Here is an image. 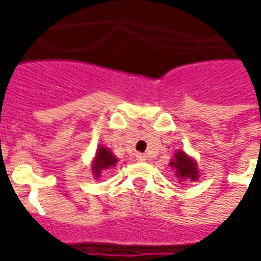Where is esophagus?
Masks as SVG:
<instances>
[{
	"instance_id": "esophagus-1",
	"label": "esophagus",
	"mask_w": 261,
	"mask_h": 261,
	"mask_svg": "<svg viewBox=\"0 0 261 261\" xmlns=\"http://www.w3.org/2000/svg\"><path fill=\"white\" fill-rule=\"evenodd\" d=\"M137 159L140 162H144V161H147V155L145 153H137Z\"/></svg>"
}]
</instances>
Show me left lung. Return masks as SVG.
Returning a JSON list of instances; mask_svg holds the SVG:
<instances>
[{"instance_id": "left-lung-1", "label": "left lung", "mask_w": 261, "mask_h": 261, "mask_svg": "<svg viewBox=\"0 0 261 261\" xmlns=\"http://www.w3.org/2000/svg\"><path fill=\"white\" fill-rule=\"evenodd\" d=\"M170 165L176 169V175L183 179H190V180H196L197 179V168L196 164L193 162V159L187 156L186 153L179 152L175 155V159L170 162Z\"/></svg>"}]
</instances>
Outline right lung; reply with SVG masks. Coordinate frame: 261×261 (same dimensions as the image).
Returning a JSON list of instances; mask_svg holds the SVG:
<instances>
[{
  "mask_svg": "<svg viewBox=\"0 0 261 261\" xmlns=\"http://www.w3.org/2000/svg\"><path fill=\"white\" fill-rule=\"evenodd\" d=\"M114 164H117V159L114 158L113 153L109 151L108 148L100 147L97 149L96 159L93 162V172L95 175H99V172L102 169H108L110 166H114Z\"/></svg>",
  "mask_w": 261,
  "mask_h": 261,
  "instance_id": "obj_1",
  "label": "right lung"
}]
</instances>
